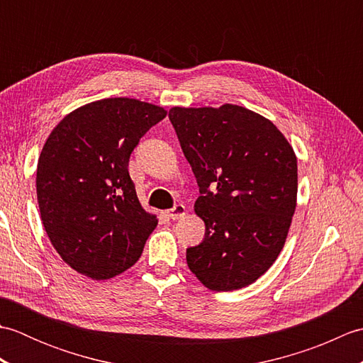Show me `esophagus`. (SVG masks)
Returning a JSON list of instances; mask_svg holds the SVG:
<instances>
[{
  "mask_svg": "<svg viewBox=\"0 0 363 363\" xmlns=\"http://www.w3.org/2000/svg\"><path fill=\"white\" fill-rule=\"evenodd\" d=\"M167 215L172 220H179V218L184 217V215H186V206H184V204H176L173 209L167 211Z\"/></svg>",
  "mask_w": 363,
  "mask_h": 363,
  "instance_id": "esophagus-1",
  "label": "esophagus"
}]
</instances>
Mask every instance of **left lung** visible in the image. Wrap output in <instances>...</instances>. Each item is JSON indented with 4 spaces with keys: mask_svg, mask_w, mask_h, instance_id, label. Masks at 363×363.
Returning <instances> with one entry per match:
<instances>
[{
    "mask_svg": "<svg viewBox=\"0 0 363 363\" xmlns=\"http://www.w3.org/2000/svg\"><path fill=\"white\" fill-rule=\"evenodd\" d=\"M169 121L194 172L204 240L190 272L213 291L238 290L274 264L296 209L298 165L272 121L242 106L172 107Z\"/></svg>",
    "mask_w": 363,
    "mask_h": 363,
    "instance_id": "1",
    "label": "left lung"
}]
</instances>
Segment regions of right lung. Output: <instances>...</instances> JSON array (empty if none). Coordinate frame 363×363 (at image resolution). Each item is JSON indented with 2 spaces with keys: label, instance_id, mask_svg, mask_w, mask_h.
<instances>
[{
  "label": "right lung",
  "instance_id": "1",
  "mask_svg": "<svg viewBox=\"0 0 363 363\" xmlns=\"http://www.w3.org/2000/svg\"><path fill=\"white\" fill-rule=\"evenodd\" d=\"M167 111L133 98H106L68 113L46 138L37 164L43 228L67 265L111 279L142 256L157 226L135 194L130 152Z\"/></svg>",
  "mask_w": 363,
  "mask_h": 363
}]
</instances>
